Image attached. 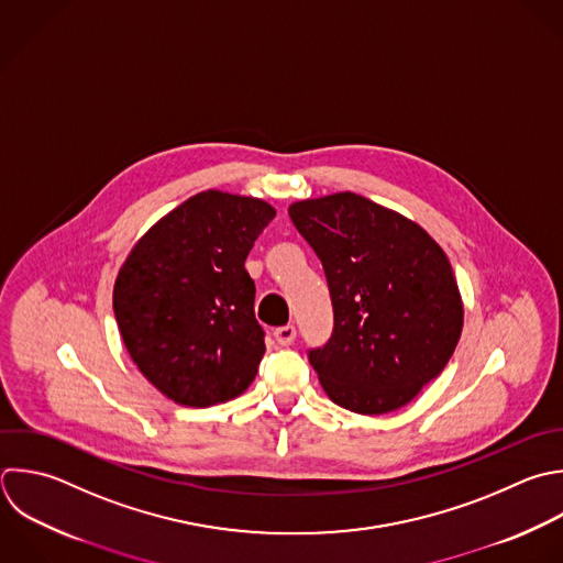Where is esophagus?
Masks as SVG:
<instances>
[{
	"label": "esophagus",
	"instance_id": "obj_1",
	"mask_svg": "<svg viewBox=\"0 0 563 563\" xmlns=\"http://www.w3.org/2000/svg\"><path fill=\"white\" fill-rule=\"evenodd\" d=\"M273 334H275V341L279 345H290L295 341V336H297V328L295 325H282Z\"/></svg>",
	"mask_w": 563,
	"mask_h": 563
}]
</instances>
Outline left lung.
Listing matches in <instances>:
<instances>
[{"instance_id":"1","label":"left lung","mask_w":563,"mask_h":563,"mask_svg":"<svg viewBox=\"0 0 563 563\" xmlns=\"http://www.w3.org/2000/svg\"><path fill=\"white\" fill-rule=\"evenodd\" d=\"M288 216L323 264L334 310L332 336L308 350L321 387L363 416L407 405L462 332L444 251L416 222L350 191L295 202Z\"/></svg>"}]
</instances>
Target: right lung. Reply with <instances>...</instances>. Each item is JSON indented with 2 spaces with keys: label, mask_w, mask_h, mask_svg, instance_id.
Masks as SVG:
<instances>
[{
  "label": "right lung",
  "mask_w": 563,
  "mask_h": 563,
  "mask_svg": "<svg viewBox=\"0 0 563 563\" xmlns=\"http://www.w3.org/2000/svg\"><path fill=\"white\" fill-rule=\"evenodd\" d=\"M273 218L264 200L209 189L158 220L121 266V336L174 402L211 407L253 383L266 345L244 262Z\"/></svg>",
  "instance_id": "add662e5"
}]
</instances>
